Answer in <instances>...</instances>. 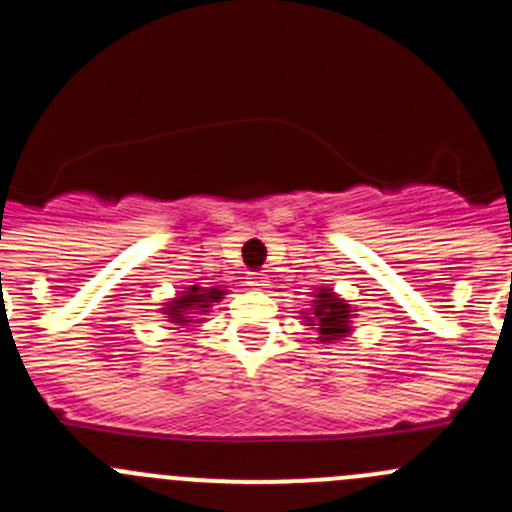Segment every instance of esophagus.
<instances>
[{"instance_id": "34e87169", "label": "esophagus", "mask_w": 512, "mask_h": 512, "mask_svg": "<svg viewBox=\"0 0 512 512\" xmlns=\"http://www.w3.org/2000/svg\"><path fill=\"white\" fill-rule=\"evenodd\" d=\"M267 285V277L262 275V272H250V275H247V287L250 289H262Z\"/></svg>"}]
</instances>
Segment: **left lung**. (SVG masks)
Returning a JSON list of instances; mask_svg holds the SVG:
<instances>
[{
  "mask_svg": "<svg viewBox=\"0 0 512 512\" xmlns=\"http://www.w3.org/2000/svg\"><path fill=\"white\" fill-rule=\"evenodd\" d=\"M314 312L312 317L317 322V329L319 334H322L324 342H332V339L337 337H344V334L349 332V304H344L342 299L334 297L329 289H322V292L317 294V299H314Z\"/></svg>",
  "mask_w": 512,
  "mask_h": 512,
  "instance_id": "8db88e82",
  "label": "left lung"
}]
</instances>
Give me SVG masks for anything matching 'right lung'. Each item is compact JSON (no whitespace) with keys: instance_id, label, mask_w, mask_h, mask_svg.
<instances>
[{"instance_id":"obj_1","label":"right lung","mask_w":512,"mask_h":512,"mask_svg":"<svg viewBox=\"0 0 512 512\" xmlns=\"http://www.w3.org/2000/svg\"><path fill=\"white\" fill-rule=\"evenodd\" d=\"M188 292L183 297L175 299L168 307L170 322L173 324H185L195 322L198 314H205L210 309V304L220 302L223 299V289H203V287H185Z\"/></svg>"}]
</instances>
